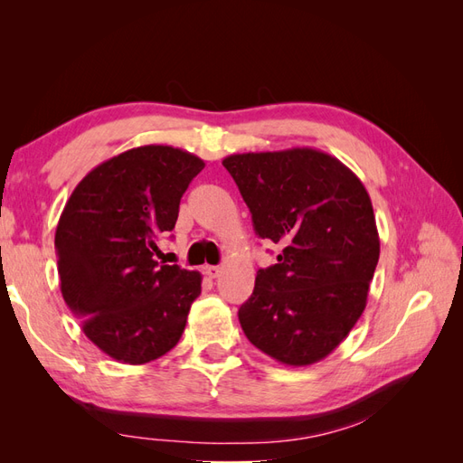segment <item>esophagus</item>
Masks as SVG:
<instances>
[{"label": "esophagus", "mask_w": 463, "mask_h": 463, "mask_svg": "<svg viewBox=\"0 0 463 463\" xmlns=\"http://www.w3.org/2000/svg\"><path fill=\"white\" fill-rule=\"evenodd\" d=\"M204 272L208 278H218L222 272V266H204Z\"/></svg>", "instance_id": "obj_1"}]
</instances>
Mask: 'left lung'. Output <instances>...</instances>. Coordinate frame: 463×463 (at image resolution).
Listing matches in <instances>:
<instances>
[{"label": "left lung", "mask_w": 463, "mask_h": 463, "mask_svg": "<svg viewBox=\"0 0 463 463\" xmlns=\"http://www.w3.org/2000/svg\"><path fill=\"white\" fill-rule=\"evenodd\" d=\"M259 237L282 243L241 307L249 342L289 367L338 347L365 311L381 240L361 179L330 154L296 146L223 158Z\"/></svg>", "instance_id": "left-lung-1"}]
</instances>
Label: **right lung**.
Wrapping results in <instances>:
<instances>
[{
  "mask_svg": "<svg viewBox=\"0 0 463 463\" xmlns=\"http://www.w3.org/2000/svg\"><path fill=\"white\" fill-rule=\"evenodd\" d=\"M204 167L167 145L125 150L98 164L71 193L55 230L61 296L87 338L111 359L145 365L179 342L197 270L160 264L179 201Z\"/></svg>",
  "mask_w": 463,
  "mask_h": 463,
  "instance_id": "obj_1",
  "label": "right lung"
}]
</instances>
